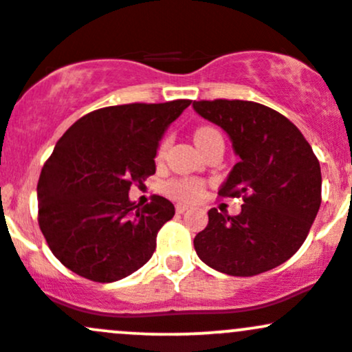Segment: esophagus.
<instances>
[{"mask_svg": "<svg viewBox=\"0 0 352 352\" xmlns=\"http://www.w3.org/2000/svg\"><path fill=\"white\" fill-rule=\"evenodd\" d=\"M175 209H177V212H179V214H182V212H186L187 209H189V206L182 204V202H179V204L175 206Z\"/></svg>", "mask_w": 352, "mask_h": 352, "instance_id": "obj_1", "label": "esophagus"}]
</instances>
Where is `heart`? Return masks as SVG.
I'll use <instances>...</instances> for the list:
<instances>
[{
  "label": "heart",
  "mask_w": 352,
  "mask_h": 352,
  "mask_svg": "<svg viewBox=\"0 0 352 352\" xmlns=\"http://www.w3.org/2000/svg\"><path fill=\"white\" fill-rule=\"evenodd\" d=\"M212 133H216V131L211 129V127H201V129H197L196 134H194V141L202 140V138L209 136V134H212ZM165 146H166V143H163L162 146H160V155L165 151ZM201 190H202L201 184L196 182V180H190V179L175 180V182L168 184V192L172 194L173 197L180 199V201H192V199L199 197Z\"/></svg>",
  "instance_id": "b5f03b06"
}]
</instances>
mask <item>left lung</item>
Wrapping results in <instances>:
<instances>
[{"label": "left lung", "mask_w": 352, "mask_h": 352, "mask_svg": "<svg viewBox=\"0 0 352 352\" xmlns=\"http://www.w3.org/2000/svg\"><path fill=\"white\" fill-rule=\"evenodd\" d=\"M192 107L228 134L239 163L219 196L242 197L228 216L212 208L194 247L223 274L255 276L293 257L307 239L322 202L320 163L293 122L247 100H202Z\"/></svg>", "instance_id": "obj_1"}]
</instances>
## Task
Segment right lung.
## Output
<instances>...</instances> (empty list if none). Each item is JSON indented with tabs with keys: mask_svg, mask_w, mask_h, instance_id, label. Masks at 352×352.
<instances>
[{
	"mask_svg": "<svg viewBox=\"0 0 352 352\" xmlns=\"http://www.w3.org/2000/svg\"><path fill=\"white\" fill-rule=\"evenodd\" d=\"M190 100L98 109L63 134L38 179V226L52 254L78 276L113 283L143 267L158 230L175 214L168 199L143 206L133 184L153 175L160 141Z\"/></svg>",
	"mask_w": 352,
	"mask_h": 352,
	"instance_id": "obj_1",
	"label": "right lung"
}]
</instances>
